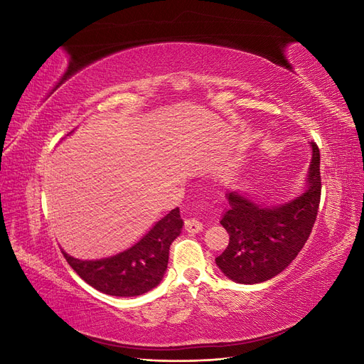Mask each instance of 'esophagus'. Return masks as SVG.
Masks as SVG:
<instances>
[{
    "label": "esophagus",
    "instance_id": "obj_1",
    "mask_svg": "<svg viewBox=\"0 0 364 364\" xmlns=\"http://www.w3.org/2000/svg\"><path fill=\"white\" fill-rule=\"evenodd\" d=\"M202 229H203V225L197 218H186L185 220V230H186V232L197 234V232H200Z\"/></svg>",
    "mask_w": 364,
    "mask_h": 364
}]
</instances>
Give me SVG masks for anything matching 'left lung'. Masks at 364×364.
Here are the masks:
<instances>
[{
	"label": "left lung",
	"mask_w": 364,
	"mask_h": 364,
	"mask_svg": "<svg viewBox=\"0 0 364 364\" xmlns=\"http://www.w3.org/2000/svg\"><path fill=\"white\" fill-rule=\"evenodd\" d=\"M313 155L306 190L294 199L262 206L238 191L226 193L228 211L220 223L229 245L215 258L225 277L238 284H259L277 277L297 257L314 226L321 203V153L311 142Z\"/></svg>",
	"instance_id": "8db88e82"
}]
</instances>
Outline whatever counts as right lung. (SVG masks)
I'll list each match as a JSON object with an SVG mask.
<instances>
[{
    "label": "right lung",
    "instance_id": "right-lung-1",
    "mask_svg": "<svg viewBox=\"0 0 364 364\" xmlns=\"http://www.w3.org/2000/svg\"><path fill=\"white\" fill-rule=\"evenodd\" d=\"M183 222L174 208L155 223L132 247L102 259H77L62 250L79 277L95 290L111 296L132 297L155 289L167 270L168 252L179 237Z\"/></svg>",
    "mask_w": 364,
    "mask_h": 364
}]
</instances>
